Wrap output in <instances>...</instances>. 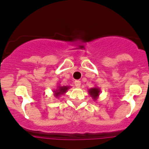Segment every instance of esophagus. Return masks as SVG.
<instances>
[{
  "mask_svg": "<svg viewBox=\"0 0 149 149\" xmlns=\"http://www.w3.org/2000/svg\"><path fill=\"white\" fill-rule=\"evenodd\" d=\"M75 86L77 87H80V85H81V82L79 81V80H76L75 81Z\"/></svg>",
  "mask_w": 149,
  "mask_h": 149,
  "instance_id": "1",
  "label": "esophagus"
}]
</instances>
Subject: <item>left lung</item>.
<instances>
[{
  "mask_svg": "<svg viewBox=\"0 0 149 149\" xmlns=\"http://www.w3.org/2000/svg\"><path fill=\"white\" fill-rule=\"evenodd\" d=\"M88 92H89V95H91L93 98H94V100H96L97 99V97H98V95H99L101 91H100V89L98 88V87H95L89 89Z\"/></svg>",
  "mask_w": 149,
  "mask_h": 149,
  "instance_id": "left-lung-1",
  "label": "left lung"
}]
</instances>
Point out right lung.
Segmentation results:
<instances>
[{
	"label": "right lung",
	"instance_id": "obj_1",
	"mask_svg": "<svg viewBox=\"0 0 149 149\" xmlns=\"http://www.w3.org/2000/svg\"><path fill=\"white\" fill-rule=\"evenodd\" d=\"M70 88V87L68 86H58L57 87V89H55V91H54V95L56 97H58L60 95H64L65 93L66 92L68 89Z\"/></svg>",
	"mask_w": 149,
	"mask_h": 149
}]
</instances>
